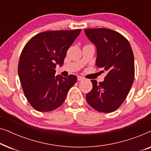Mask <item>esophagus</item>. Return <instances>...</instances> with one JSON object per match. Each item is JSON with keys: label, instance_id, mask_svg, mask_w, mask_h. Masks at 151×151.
Instances as JSON below:
<instances>
[{"label": "esophagus", "instance_id": "34e87169", "mask_svg": "<svg viewBox=\"0 0 151 151\" xmlns=\"http://www.w3.org/2000/svg\"><path fill=\"white\" fill-rule=\"evenodd\" d=\"M84 80L83 77H82V76H78V81H80V80Z\"/></svg>", "mask_w": 151, "mask_h": 151}]
</instances>
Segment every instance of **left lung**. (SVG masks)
<instances>
[{
    "instance_id": "1",
    "label": "left lung",
    "mask_w": 151,
    "mask_h": 151,
    "mask_svg": "<svg viewBox=\"0 0 151 151\" xmlns=\"http://www.w3.org/2000/svg\"><path fill=\"white\" fill-rule=\"evenodd\" d=\"M88 38L97 47L98 68L106 72L104 80L98 84L91 80L93 88L86 96L95 110L111 113L121 106L130 91L135 78V63L131 46L117 32L105 28L86 29Z\"/></svg>"
}]
</instances>
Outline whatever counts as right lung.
<instances>
[{
    "instance_id": "add662e5",
    "label": "right lung",
    "mask_w": 151,
    "mask_h": 151,
    "mask_svg": "<svg viewBox=\"0 0 151 151\" xmlns=\"http://www.w3.org/2000/svg\"><path fill=\"white\" fill-rule=\"evenodd\" d=\"M81 32L58 30L41 32L27 42L18 62V72L24 96L40 112L52 111L63 104L77 76H55L67 51Z\"/></svg>"
}]
</instances>
